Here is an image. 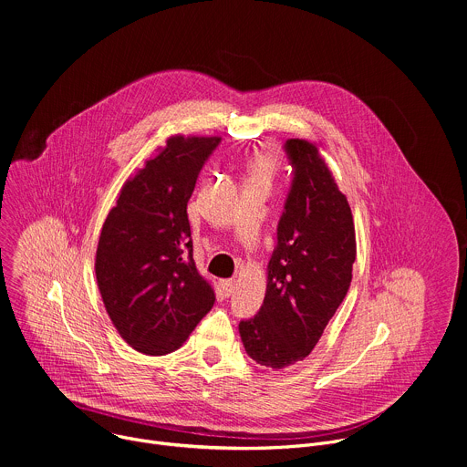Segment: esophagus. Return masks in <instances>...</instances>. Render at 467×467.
Here are the masks:
<instances>
[{"label":"esophagus","instance_id":"1","mask_svg":"<svg viewBox=\"0 0 467 467\" xmlns=\"http://www.w3.org/2000/svg\"><path fill=\"white\" fill-rule=\"evenodd\" d=\"M222 290H223V296H225V297L233 296V292H234V281H233V279L223 281V283H222Z\"/></svg>","mask_w":467,"mask_h":467}]
</instances>
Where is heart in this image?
Returning a JSON list of instances; mask_svg holds the SVG:
<instances>
[{
    "mask_svg": "<svg viewBox=\"0 0 467 467\" xmlns=\"http://www.w3.org/2000/svg\"><path fill=\"white\" fill-rule=\"evenodd\" d=\"M275 155L272 151H265L254 157V161L251 162V175L253 177H262V179H268L274 170H275Z\"/></svg>",
    "mask_w": 467,
    "mask_h": 467,
    "instance_id": "b5f03b06",
    "label": "heart"
}]
</instances>
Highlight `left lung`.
<instances>
[{
    "instance_id": "left-lung-1",
    "label": "left lung",
    "mask_w": 467,
    "mask_h": 467,
    "mask_svg": "<svg viewBox=\"0 0 467 467\" xmlns=\"http://www.w3.org/2000/svg\"><path fill=\"white\" fill-rule=\"evenodd\" d=\"M285 150L294 179L268 264L264 303L254 317L238 325L245 353L272 369L310 355L348 296L357 258L351 207L319 146L290 139Z\"/></svg>"
}]
</instances>
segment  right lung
<instances>
[{
  "label": "right lung",
  "mask_w": 467,
  "mask_h": 467,
  "mask_svg": "<svg viewBox=\"0 0 467 467\" xmlns=\"http://www.w3.org/2000/svg\"><path fill=\"white\" fill-rule=\"evenodd\" d=\"M220 137L166 140L119 190L96 251V279L119 337L139 353L177 351L213 308L186 214L195 181Z\"/></svg>",
  "instance_id": "right-lung-1"
}]
</instances>
